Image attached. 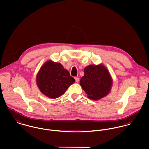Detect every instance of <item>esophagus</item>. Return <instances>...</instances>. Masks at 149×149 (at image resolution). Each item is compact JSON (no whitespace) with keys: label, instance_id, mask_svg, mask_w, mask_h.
<instances>
[{"label":"esophagus","instance_id":"1","mask_svg":"<svg viewBox=\"0 0 149 149\" xmlns=\"http://www.w3.org/2000/svg\"><path fill=\"white\" fill-rule=\"evenodd\" d=\"M74 79H75V80H76V83H78V82H79V77H76L74 78Z\"/></svg>","mask_w":149,"mask_h":149}]
</instances>
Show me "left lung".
<instances>
[{"label": "left lung", "instance_id": "8db88e82", "mask_svg": "<svg viewBox=\"0 0 149 149\" xmlns=\"http://www.w3.org/2000/svg\"><path fill=\"white\" fill-rule=\"evenodd\" d=\"M84 72V75L81 78L80 84L88 98L97 100L109 94L113 80L104 65H90L85 67Z\"/></svg>", "mask_w": 149, "mask_h": 149}]
</instances>
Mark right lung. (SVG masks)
I'll use <instances>...</instances> for the list:
<instances>
[{"mask_svg": "<svg viewBox=\"0 0 149 149\" xmlns=\"http://www.w3.org/2000/svg\"><path fill=\"white\" fill-rule=\"evenodd\" d=\"M75 82L63 65L48 60L41 66L36 76V83L41 92L50 99L63 95Z\"/></svg>", "mask_w": 149, "mask_h": 149, "instance_id": "1", "label": "right lung"}]
</instances>
